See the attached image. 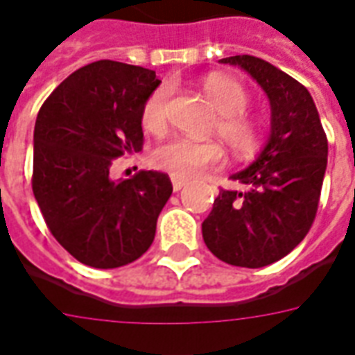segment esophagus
I'll return each mask as SVG.
<instances>
[{
    "mask_svg": "<svg viewBox=\"0 0 355 355\" xmlns=\"http://www.w3.org/2000/svg\"><path fill=\"white\" fill-rule=\"evenodd\" d=\"M171 182H173V190H175V191H180L186 184H188L186 180H182V178H177V177L171 178Z\"/></svg>",
    "mask_w": 355,
    "mask_h": 355,
    "instance_id": "esophagus-1",
    "label": "esophagus"
}]
</instances>
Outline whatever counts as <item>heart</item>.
Segmentation results:
<instances>
[{"mask_svg": "<svg viewBox=\"0 0 355 355\" xmlns=\"http://www.w3.org/2000/svg\"><path fill=\"white\" fill-rule=\"evenodd\" d=\"M201 88L220 112L214 130L231 150L237 156H250L258 150L263 139V128L258 118L246 112L248 92L244 90L243 84L225 75H211L205 78ZM167 86H157L143 103L141 125L152 135H159L167 128ZM222 162L224 146L218 141L199 143L175 137L157 144L152 152V164L177 178H196L205 171L220 167Z\"/></svg>", "mask_w": 355, "mask_h": 355, "instance_id": "b5f03b06", "label": "heart"}]
</instances>
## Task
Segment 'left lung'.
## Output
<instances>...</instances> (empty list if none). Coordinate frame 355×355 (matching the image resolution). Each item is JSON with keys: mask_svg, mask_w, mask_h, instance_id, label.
Here are the masks:
<instances>
[{"mask_svg": "<svg viewBox=\"0 0 355 355\" xmlns=\"http://www.w3.org/2000/svg\"><path fill=\"white\" fill-rule=\"evenodd\" d=\"M271 101V137L248 169L231 175L246 190H220L203 222L207 248L225 263L258 269L288 256L316 218L327 137L303 84L261 58L231 56Z\"/></svg>", "mask_w": 355, "mask_h": 355, "instance_id": "8db88e82", "label": "left lung"}]
</instances>
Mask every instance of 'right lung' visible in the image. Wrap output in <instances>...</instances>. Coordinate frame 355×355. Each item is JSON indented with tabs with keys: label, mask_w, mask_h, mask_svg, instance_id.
Returning <instances> with one entry per match:
<instances>
[{
	"label": "right lung",
	"mask_w": 355,
	"mask_h": 355,
	"mask_svg": "<svg viewBox=\"0 0 355 355\" xmlns=\"http://www.w3.org/2000/svg\"><path fill=\"white\" fill-rule=\"evenodd\" d=\"M156 71L99 60L44 99L33 131L31 188L44 224L80 263L114 269L150 248L173 193L165 173L111 180L112 159L143 150L141 109Z\"/></svg>",
	"instance_id": "obj_1"
}]
</instances>
